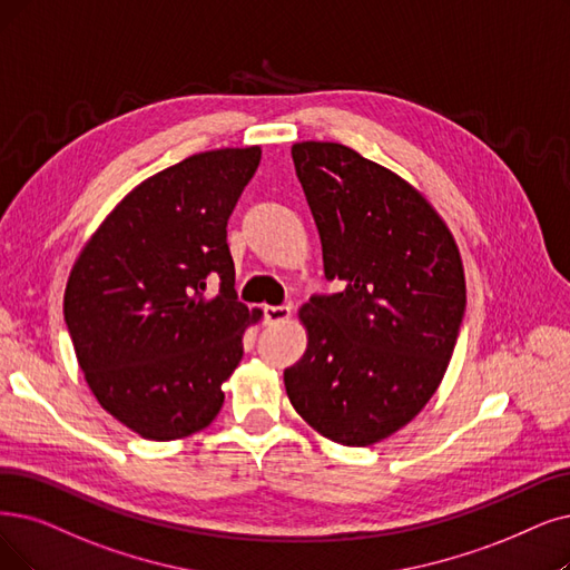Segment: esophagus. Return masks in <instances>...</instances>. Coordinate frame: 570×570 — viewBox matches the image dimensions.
Returning <instances> with one entry per match:
<instances>
[{"label": "esophagus", "instance_id": "esophagus-1", "mask_svg": "<svg viewBox=\"0 0 570 570\" xmlns=\"http://www.w3.org/2000/svg\"><path fill=\"white\" fill-rule=\"evenodd\" d=\"M292 308L289 306H264V323L266 325H281L289 321Z\"/></svg>", "mask_w": 570, "mask_h": 570}]
</instances>
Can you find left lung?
I'll return each mask as SVG.
<instances>
[{
    "instance_id": "1",
    "label": "left lung",
    "mask_w": 570,
    "mask_h": 570,
    "mask_svg": "<svg viewBox=\"0 0 570 570\" xmlns=\"http://www.w3.org/2000/svg\"><path fill=\"white\" fill-rule=\"evenodd\" d=\"M323 243L344 289L299 308L308 344L285 370L297 414L323 438L370 446L435 395L465 313L459 245L428 198L338 142L292 145Z\"/></svg>"
}]
</instances>
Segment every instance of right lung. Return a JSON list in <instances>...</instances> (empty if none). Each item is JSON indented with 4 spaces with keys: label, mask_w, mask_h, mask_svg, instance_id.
<instances>
[{
    "label": "right lung",
    "mask_w": 570,
    "mask_h": 570,
    "mask_svg": "<svg viewBox=\"0 0 570 570\" xmlns=\"http://www.w3.org/2000/svg\"><path fill=\"white\" fill-rule=\"evenodd\" d=\"M262 147L194 154L140 181L86 240L65 287V323L105 412L145 440L208 428L243 334L262 311L236 299L226 222ZM210 279L220 292L208 298Z\"/></svg>",
    "instance_id": "1"
}]
</instances>
